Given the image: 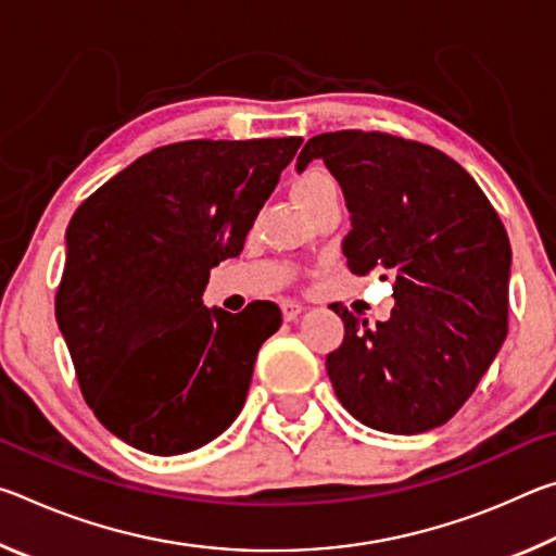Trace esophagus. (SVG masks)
Masks as SVG:
<instances>
[{
  "instance_id": "1",
  "label": "esophagus",
  "mask_w": 556,
  "mask_h": 556,
  "mask_svg": "<svg viewBox=\"0 0 556 556\" xmlns=\"http://www.w3.org/2000/svg\"><path fill=\"white\" fill-rule=\"evenodd\" d=\"M301 312H304V306H301L299 301H294V299L281 301V314H285L287 321H294V318H296Z\"/></svg>"
}]
</instances>
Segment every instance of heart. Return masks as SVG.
I'll list each match as a JSON object with an SVG mask.
<instances>
[{
	"label": "heart",
	"instance_id": "b5f03b06",
	"mask_svg": "<svg viewBox=\"0 0 556 556\" xmlns=\"http://www.w3.org/2000/svg\"><path fill=\"white\" fill-rule=\"evenodd\" d=\"M336 191H338V186L333 181V176L321 166H308V168H304V172H299L294 178H291V195H294L296 205L304 213L312 211L318 201Z\"/></svg>",
	"mask_w": 556,
	"mask_h": 556
}]
</instances>
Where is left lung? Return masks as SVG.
<instances>
[{
	"mask_svg": "<svg viewBox=\"0 0 556 556\" xmlns=\"http://www.w3.org/2000/svg\"><path fill=\"white\" fill-rule=\"evenodd\" d=\"M343 188L348 269L394 279L388 321L333 304L345 336L326 355L336 397L365 427L421 434L473 394L507 336L510 240L481 186L439 149L388 131L308 139Z\"/></svg>",
	"mask_w": 556,
	"mask_h": 556,
	"instance_id": "obj_1",
	"label": "left lung"
}]
</instances>
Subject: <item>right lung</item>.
<instances>
[{
    "label": "right lung",
    "instance_id": "right-lung-1",
    "mask_svg": "<svg viewBox=\"0 0 556 556\" xmlns=\"http://www.w3.org/2000/svg\"><path fill=\"white\" fill-rule=\"evenodd\" d=\"M301 137L191 139L152 149L78 205L55 321L100 425L176 456L220 437L248 397L271 301L203 306L211 269L238 257Z\"/></svg>",
    "mask_w": 556,
    "mask_h": 556
}]
</instances>
